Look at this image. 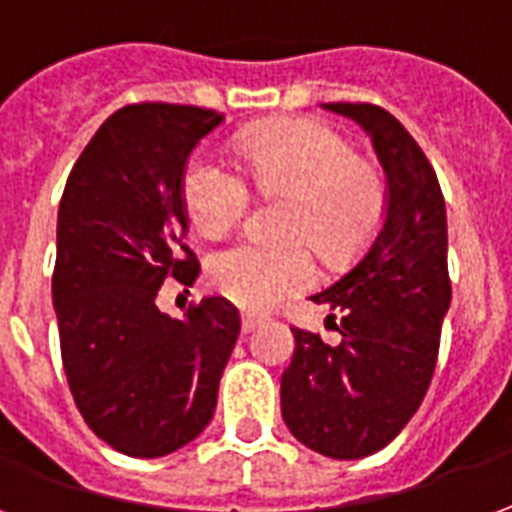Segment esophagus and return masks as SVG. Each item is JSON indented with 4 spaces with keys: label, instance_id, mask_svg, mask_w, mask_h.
<instances>
[{
    "label": "esophagus",
    "instance_id": "34e87169",
    "mask_svg": "<svg viewBox=\"0 0 512 512\" xmlns=\"http://www.w3.org/2000/svg\"><path fill=\"white\" fill-rule=\"evenodd\" d=\"M261 324L259 316H251V313H242V333H253Z\"/></svg>",
    "mask_w": 512,
    "mask_h": 512
}]
</instances>
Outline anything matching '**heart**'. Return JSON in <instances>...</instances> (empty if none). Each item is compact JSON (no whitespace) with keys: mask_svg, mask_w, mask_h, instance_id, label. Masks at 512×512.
Wrapping results in <instances>:
<instances>
[{"mask_svg":"<svg viewBox=\"0 0 512 512\" xmlns=\"http://www.w3.org/2000/svg\"><path fill=\"white\" fill-rule=\"evenodd\" d=\"M237 155L259 193H286L281 242L240 240L207 264L212 289L240 308L264 311L313 281L305 242L327 264H346L374 240L384 218L382 174L357 158L333 128L283 122L237 141ZM248 185L231 163L196 152L182 174V201L204 237L229 231L248 210Z\"/></svg>","mask_w":512,"mask_h":512,"instance_id":"b5f03b06","label":"heart"}]
</instances>
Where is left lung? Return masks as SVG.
I'll list each match as a JSON object with an SVG mask.
<instances>
[{
	"label": "left lung",
	"mask_w": 512,
	"mask_h": 512,
	"mask_svg": "<svg viewBox=\"0 0 512 512\" xmlns=\"http://www.w3.org/2000/svg\"><path fill=\"white\" fill-rule=\"evenodd\" d=\"M324 108L371 136L387 174V210L352 270L311 297L341 313V343L292 330L281 414L297 442L354 461L390 445L428 393L450 308L447 212L431 163L390 111L371 103Z\"/></svg>",
	"instance_id": "8db88e82"
}]
</instances>
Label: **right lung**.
I'll list each match as a JSON object with an SVG mask.
<instances>
[{
    "label": "right lung",
    "mask_w": 512,
    "mask_h": 512,
    "mask_svg": "<svg viewBox=\"0 0 512 512\" xmlns=\"http://www.w3.org/2000/svg\"><path fill=\"white\" fill-rule=\"evenodd\" d=\"M223 114L177 103L114 111L67 177L57 218L54 311L78 412L114 450L160 458L210 425L240 313L204 297L158 308L166 278L193 283L182 174Z\"/></svg>",
    "instance_id": "right-lung-1"
}]
</instances>
